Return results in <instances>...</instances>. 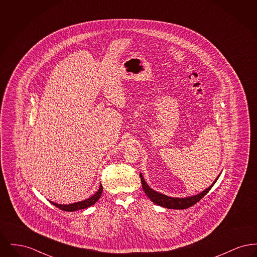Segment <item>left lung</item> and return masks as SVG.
<instances>
[{"mask_svg":"<svg viewBox=\"0 0 257 257\" xmlns=\"http://www.w3.org/2000/svg\"><path fill=\"white\" fill-rule=\"evenodd\" d=\"M140 176H141L143 189H144L146 195L150 198V200L157 205H160L162 207L169 208V209H187V208L195 205L196 202H198L203 196L207 194L208 192L211 190V188L214 186V184L216 183L218 178L220 177V175H219L213 184L211 186H209L206 190H204L200 194H198L196 196L179 198V197H171V196H166V195H163L161 193L152 190L145 181L144 176L141 173H140Z\"/></svg>","mask_w":257,"mask_h":257,"instance_id":"8db88e82","label":"left lung"}]
</instances>
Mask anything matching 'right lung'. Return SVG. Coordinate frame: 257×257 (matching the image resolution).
<instances>
[{
    "mask_svg": "<svg viewBox=\"0 0 257 257\" xmlns=\"http://www.w3.org/2000/svg\"><path fill=\"white\" fill-rule=\"evenodd\" d=\"M102 192H103V187H102V184H100V187L98 189L97 192L93 195L92 196H90L89 198L85 199L83 201H79V202H75V203H71V204H58V203H55L53 201H50L53 205H55L56 207L60 208L61 210L63 211H67V212H73V211H77V210H81V209H85V208L89 207L91 205H93L98 199L101 197L102 195Z\"/></svg>",
    "mask_w": 257,
    "mask_h": 257,
    "instance_id": "add662e5",
    "label": "right lung"
}]
</instances>
